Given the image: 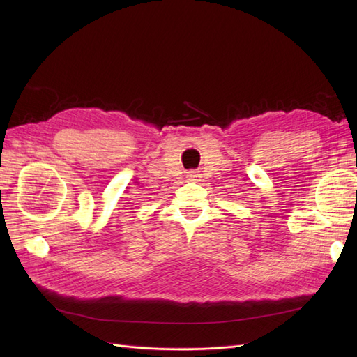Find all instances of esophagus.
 Segmentation results:
<instances>
[{
	"instance_id": "34e87169",
	"label": "esophagus",
	"mask_w": 357,
	"mask_h": 357,
	"mask_svg": "<svg viewBox=\"0 0 357 357\" xmlns=\"http://www.w3.org/2000/svg\"><path fill=\"white\" fill-rule=\"evenodd\" d=\"M188 177H189V180H190V181H198V178H199L201 176L198 174L197 171H192V172H189Z\"/></svg>"
}]
</instances>
